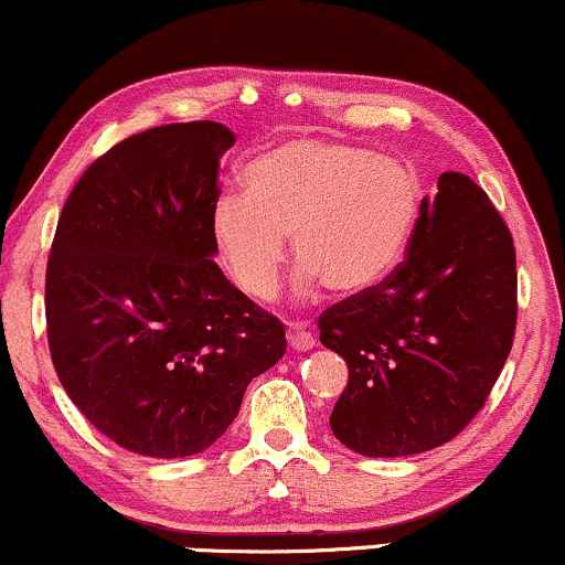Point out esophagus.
Masks as SVG:
<instances>
[{
  "label": "esophagus",
  "mask_w": 565,
  "mask_h": 565,
  "mask_svg": "<svg viewBox=\"0 0 565 565\" xmlns=\"http://www.w3.org/2000/svg\"><path fill=\"white\" fill-rule=\"evenodd\" d=\"M287 339H289L291 350H297V352H308L316 348V337H312L308 326H302V323H289Z\"/></svg>",
  "instance_id": "34e87169"
}]
</instances>
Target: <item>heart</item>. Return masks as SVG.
<instances>
[{
	"instance_id": "obj_1",
	"label": "heart",
	"mask_w": 565,
	"mask_h": 565,
	"mask_svg": "<svg viewBox=\"0 0 565 565\" xmlns=\"http://www.w3.org/2000/svg\"><path fill=\"white\" fill-rule=\"evenodd\" d=\"M244 192L221 194L210 228L236 284L270 300L287 260L295 287L329 284L342 295L373 289L403 260L420 207V181L403 162L326 139H289L244 171Z\"/></svg>"
}]
</instances>
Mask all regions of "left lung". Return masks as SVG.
<instances>
[{
	"mask_svg": "<svg viewBox=\"0 0 565 565\" xmlns=\"http://www.w3.org/2000/svg\"><path fill=\"white\" fill-rule=\"evenodd\" d=\"M382 284L321 316V344L348 360L329 424L365 458L434 450L498 382L515 334V249L484 189L441 173Z\"/></svg>",
	"mask_w": 565,
	"mask_h": 565,
	"instance_id": "1",
	"label": "left lung"
}]
</instances>
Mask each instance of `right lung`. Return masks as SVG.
I'll use <instances>...</instances> for the list:
<instances>
[{"label":"right lung","instance_id":"1","mask_svg":"<svg viewBox=\"0 0 565 565\" xmlns=\"http://www.w3.org/2000/svg\"><path fill=\"white\" fill-rule=\"evenodd\" d=\"M234 141L215 120L136 134L88 166L54 231L46 337L60 384L107 439L149 458L207 450L287 352L284 323L215 263L210 213Z\"/></svg>","mask_w":565,"mask_h":565}]
</instances>
